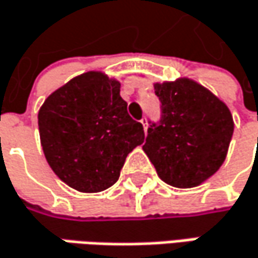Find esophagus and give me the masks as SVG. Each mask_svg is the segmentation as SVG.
<instances>
[{
    "instance_id": "1",
    "label": "esophagus",
    "mask_w": 258,
    "mask_h": 258,
    "mask_svg": "<svg viewBox=\"0 0 258 258\" xmlns=\"http://www.w3.org/2000/svg\"><path fill=\"white\" fill-rule=\"evenodd\" d=\"M140 122H142V125H143V128H144V133H146V130H147V119H146V118H143Z\"/></svg>"
}]
</instances>
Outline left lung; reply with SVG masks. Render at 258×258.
<instances>
[{"instance_id": "8db88e82", "label": "left lung", "mask_w": 258, "mask_h": 258, "mask_svg": "<svg viewBox=\"0 0 258 258\" xmlns=\"http://www.w3.org/2000/svg\"><path fill=\"white\" fill-rule=\"evenodd\" d=\"M162 121L147 130L144 153L159 178L176 188L202 185L226 159L234 118L223 100L188 77L153 83Z\"/></svg>"}]
</instances>
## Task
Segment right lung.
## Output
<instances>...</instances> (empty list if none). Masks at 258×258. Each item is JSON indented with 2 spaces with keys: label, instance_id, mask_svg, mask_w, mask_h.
<instances>
[{
  "label": "right lung",
  "instance_id": "1",
  "mask_svg": "<svg viewBox=\"0 0 258 258\" xmlns=\"http://www.w3.org/2000/svg\"><path fill=\"white\" fill-rule=\"evenodd\" d=\"M121 83L103 71L76 76L45 99L38 114L40 146L55 175L80 192L112 187L143 125L130 118Z\"/></svg>",
  "mask_w": 258,
  "mask_h": 258
}]
</instances>
